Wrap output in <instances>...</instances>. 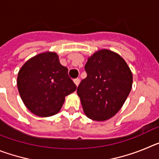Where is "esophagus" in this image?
<instances>
[{
  "instance_id": "obj_1",
  "label": "esophagus",
  "mask_w": 159,
  "mask_h": 159,
  "mask_svg": "<svg viewBox=\"0 0 159 159\" xmlns=\"http://www.w3.org/2000/svg\"><path fill=\"white\" fill-rule=\"evenodd\" d=\"M80 80L79 78H76V79H75V80H74V83H75L76 86H78L79 84H80Z\"/></svg>"
}]
</instances>
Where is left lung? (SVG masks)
<instances>
[{
    "instance_id": "1",
    "label": "left lung",
    "mask_w": 159,
    "mask_h": 159,
    "mask_svg": "<svg viewBox=\"0 0 159 159\" xmlns=\"http://www.w3.org/2000/svg\"><path fill=\"white\" fill-rule=\"evenodd\" d=\"M85 71L87 77L77 88L84 113L95 121L107 120L121 109L130 94L131 71L119 54L108 49L91 56Z\"/></svg>"
}]
</instances>
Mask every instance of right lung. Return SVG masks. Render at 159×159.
Returning <instances> with one entry per match:
<instances>
[{
  "mask_svg": "<svg viewBox=\"0 0 159 159\" xmlns=\"http://www.w3.org/2000/svg\"><path fill=\"white\" fill-rule=\"evenodd\" d=\"M17 88L22 101L32 113L48 117L58 113L65 97L76 85L61 65L58 55L48 52L35 56L18 72Z\"/></svg>",
  "mask_w": 159,
  "mask_h": 159,
  "instance_id": "add662e5",
  "label": "right lung"
}]
</instances>
